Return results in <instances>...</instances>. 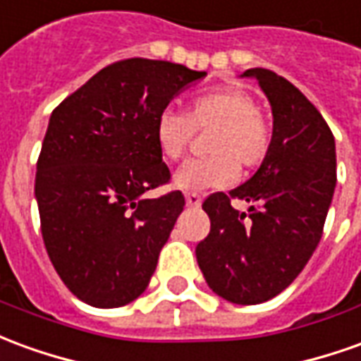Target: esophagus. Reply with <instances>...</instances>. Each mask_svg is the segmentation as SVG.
Listing matches in <instances>:
<instances>
[{
  "instance_id": "esophagus-1",
  "label": "esophagus",
  "mask_w": 361,
  "mask_h": 361,
  "mask_svg": "<svg viewBox=\"0 0 361 361\" xmlns=\"http://www.w3.org/2000/svg\"><path fill=\"white\" fill-rule=\"evenodd\" d=\"M185 205H188L189 209H197V207H201V195H197V193H188V195H185Z\"/></svg>"
}]
</instances>
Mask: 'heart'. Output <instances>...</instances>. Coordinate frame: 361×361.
<instances>
[{
  "label": "heart",
  "mask_w": 361,
  "mask_h": 361,
  "mask_svg": "<svg viewBox=\"0 0 361 361\" xmlns=\"http://www.w3.org/2000/svg\"><path fill=\"white\" fill-rule=\"evenodd\" d=\"M209 130L207 150L173 176V185L188 193L228 188L242 168H256L271 146V128L258 102L242 87H219L191 97L183 111L162 109L154 119V142L160 154L176 162L185 154L193 130Z\"/></svg>",
  "instance_id": "1"
}]
</instances>
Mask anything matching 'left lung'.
Instances as JSON below:
<instances>
[{
  "mask_svg": "<svg viewBox=\"0 0 361 361\" xmlns=\"http://www.w3.org/2000/svg\"><path fill=\"white\" fill-rule=\"evenodd\" d=\"M242 75L256 78L271 105V146L250 180L205 199L211 231L195 256L219 297L258 305L293 283L321 240L336 188V146L321 113L286 78L266 68ZM233 198L248 200L249 213L236 212Z\"/></svg>",
  "mask_w": 361,
  "mask_h": 361,
  "instance_id": "8db88e82",
  "label": "left lung"
}]
</instances>
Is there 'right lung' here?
<instances>
[{
	"instance_id": "add662e5",
	"label": "right lung",
	"mask_w": 361,
	"mask_h": 361,
	"mask_svg": "<svg viewBox=\"0 0 361 361\" xmlns=\"http://www.w3.org/2000/svg\"><path fill=\"white\" fill-rule=\"evenodd\" d=\"M205 75L128 58L99 70L52 111L35 197L50 262L84 303L123 307L148 287L185 205L181 191L145 197L170 181L154 119Z\"/></svg>"
}]
</instances>
